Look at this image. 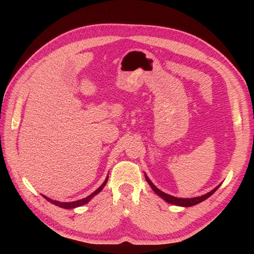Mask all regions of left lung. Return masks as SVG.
<instances>
[{
	"instance_id": "obj_1",
	"label": "left lung",
	"mask_w": 254,
	"mask_h": 254,
	"mask_svg": "<svg viewBox=\"0 0 254 254\" xmlns=\"http://www.w3.org/2000/svg\"><path fill=\"white\" fill-rule=\"evenodd\" d=\"M144 175H145L146 181L148 182V184L150 186V188L152 189V190L155 191V193H156L158 196H160L161 198H162L163 200H165L167 203L175 204V205H179V206H184V207L193 206V205H195V204H198V203H200V202L204 201L205 199H207L210 196H212V195L215 193V191H216V190L221 186V184H218V186H217L216 188L213 189L211 191H209V193H206V194H204V195H202V196L193 197V198H178V197H175V196H172V195H168V194L164 193V191L160 190L155 186V184H153V183L150 181V179L148 178L147 175H146L145 173H144Z\"/></svg>"
}]
</instances>
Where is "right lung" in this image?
<instances>
[{
  "label": "right lung",
  "mask_w": 254,
  "mask_h": 254,
  "mask_svg": "<svg viewBox=\"0 0 254 254\" xmlns=\"http://www.w3.org/2000/svg\"><path fill=\"white\" fill-rule=\"evenodd\" d=\"M107 181H108V176H107V178L105 179V181L103 182L102 186L99 187L96 190H94L93 193H92L91 195H89V196L86 197V198H82V199H79V200L72 201V202H60V201H57V200H53V199H51V198H49V197H47V196H44V195H42V196H43L45 199H47L48 201H50L51 203L55 204V205H57V206H59V207H63V209H74V207H78V206H81V205H83V204L88 203L92 198H93L94 196H96V195L99 193V191H101V190L105 188Z\"/></svg>",
  "instance_id": "add662e5"
}]
</instances>
